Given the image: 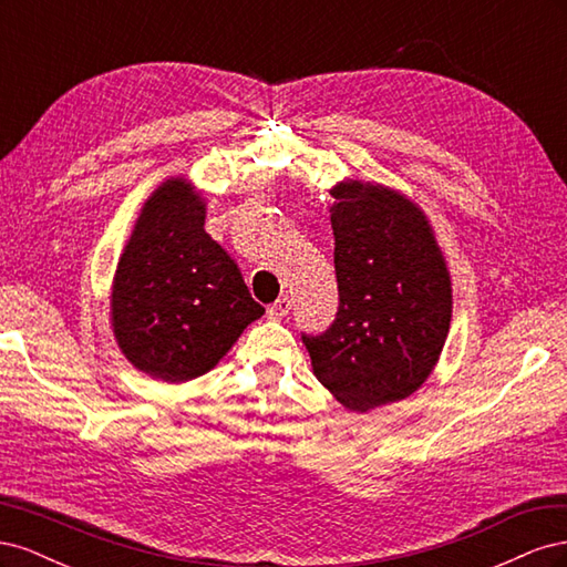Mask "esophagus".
<instances>
[{
  "label": "esophagus",
  "instance_id": "obj_1",
  "mask_svg": "<svg viewBox=\"0 0 567 567\" xmlns=\"http://www.w3.org/2000/svg\"><path fill=\"white\" fill-rule=\"evenodd\" d=\"M290 307H293V300H290L288 296H284V298H279L274 305H269L267 315H269L271 319H281V317H286V315L290 312Z\"/></svg>",
  "mask_w": 567,
  "mask_h": 567
}]
</instances>
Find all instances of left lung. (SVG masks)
I'll use <instances>...</instances> for the list:
<instances>
[{"label": "left lung", "instance_id": "8db88e82", "mask_svg": "<svg viewBox=\"0 0 567 567\" xmlns=\"http://www.w3.org/2000/svg\"><path fill=\"white\" fill-rule=\"evenodd\" d=\"M338 312L302 333L321 385L352 411L409 398L447 340L452 286L423 213L383 186L333 188Z\"/></svg>", "mask_w": 567, "mask_h": 567}]
</instances>
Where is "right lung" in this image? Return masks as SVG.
Here are the masks:
<instances>
[{
    "mask_svg": "<svg viewBox=\"0 0 567 567\" xmlns=\"http://www.w3.org/2000/svg\"><path fill=\"white\" fill-rule=\"evenodd\" d=\"M203 221L205 205L192 188L165 182L146 200L115 271L120 348L136 369L173 383L210 371L265 312Z\"/></svg>",
    "mask_w": 567,
    "mask_h": 567,
    "instance_id": "add662e5",
    "label": "right lung"
}]
</instances>
